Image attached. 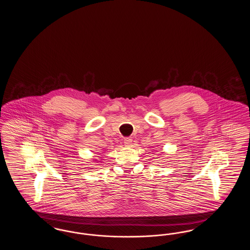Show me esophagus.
<instances>
[{
  "label": "esophagus",
  "mask_w": 250,
  "mask_h": 250,
  "mask_svg": "<svg viewBox=\"0 0 250 250\" xmlns=\"http://www.w3.org/2000/svg\"><path fill=\"white\" fill-rule=\"evenodd\" d=\"M132 142H133V140H132L131 138H125V141H124L125 145L126 147H130V146H132Z\"/></svg>",
  "instance_id": "esophagus-1"
}]
</instances>
